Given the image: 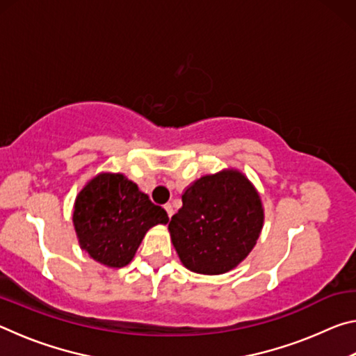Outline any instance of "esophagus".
I'll use <instances>...</instances> for the list:
<instances>
[{
	"instance_id": "34e87169",
	"label": "esophagus",
	"mask_w": 356,
	"mask_h": 356,
	"mask_svg": "<svg viewBox=\"0 0 356 356\" xmlns=\"http://www.w3.org/2000/svg\"><path fill=\"white\" fill-rule=\"evenodd\" d=\"M165 210H166V213H168V216H170V218H171V216L174 215V209H172V206H171V204H165Z\"/></svg>"
}]
</instances>
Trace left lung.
Returning a JSON list of instances; mask_svg holds the SVG:
<instances>
[{
    "mask_svg": "<svg viewBox=\"0 0 356 356\" xmlns=\"http://www.w3.org/2000/svg\"><path fill=\"white\" fill-rule=\"evenodd\" d=\"M264 222L261 200L243 174L222 171L186 188L168 229L191 272L226 273L252 250Z\"/></svg>",
    "mask_w": 356,
    "mask_h": 356,
    "instance_id": "8db88e82",
    "label": "left lung"
}]
</instances>
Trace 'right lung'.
Listing matches in <instances>:
<instances>
[{
    "label": "right lung",
    "mask_w": 356,
    "mask_h": 356,
    "mask_svg": "<svg viewBox=\"0 0 356 356\" xmlns=\"http://www.w3.org/2000/svg\"><path fill=\"white\" fill-rule=\"evenodd\" d=\"M168 220L165 210L122 174L92 179L80 191L74 210L81 248L94 261L116 268L134 259L147 229Z\"/></svg>",
    "instance_id": "add662e5"
}]
</instances>
